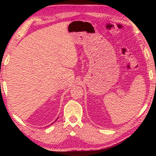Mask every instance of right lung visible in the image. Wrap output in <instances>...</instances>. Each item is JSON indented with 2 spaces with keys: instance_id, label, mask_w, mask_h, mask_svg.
<instances>
[{
  "instance_id": "1",
  "label": "right lung",
  "mask_w": 156,
  "mask_h": 156,
  "mask_svg": "<svg viewBox=\"0 0 156 156\" xmlns=\"http://www.w3.org/2000/svg\"><path fill=\"white\" fill-rule=\"evenodd\" d=\"M57 119H58V118H57Z\"/></svg>"
}]
</instances>
